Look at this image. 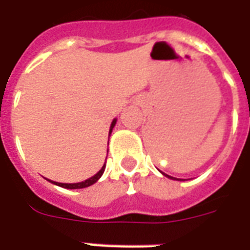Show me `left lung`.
<instances>
[{"label":"left lung","instance_id":"obj_1","mask_svg":"<svg viewBox=\"0 0 250 250\" xmlns=\"http://www.w3.org/2000/svg\"><path fill=\"white\" fill-rule=\"evenodd\" d=\"M163 175H165V174H163ZM168 176V178H171V179H176V178H172V176H170V175H167ZM178 181H179V179H178ZM181 181H182V179H181Z\"/></svg>","mask_w":250,"mask_h":250}]
</instances>
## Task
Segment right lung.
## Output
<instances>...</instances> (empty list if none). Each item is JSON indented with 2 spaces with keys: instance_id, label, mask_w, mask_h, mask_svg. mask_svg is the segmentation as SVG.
<instances>
[{
  "instance_id": "right-lung-1",
  "label": "right lung",
  "mask_w": 250,
  "mask_h": 250,
  "mask_svg": "<svg viewBox=\"0 0 250 250\" xmlns=\"http://www.w3.org/2000/svg\"><path fill=\"white\" fill-rule=\"evenodd\" d=\"M116 121L117 120H113L112 121V124H110V129H109V134L112 133V130H113L114 125H116ZM105 170V165L101 167V170L99 172H97L96 175L91 176L89 179H87V181L84 182H79V183H58V182H52L50 181L51 183H54V185L56 186H61V187H63V188H69V189H76V188H85V187H89V186H92L93 183H96L99 179L101 178V175H103V172H104Z\"/></svg>"
}]
</instances>
